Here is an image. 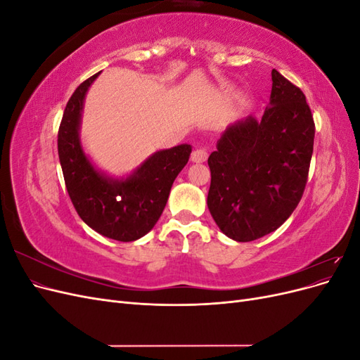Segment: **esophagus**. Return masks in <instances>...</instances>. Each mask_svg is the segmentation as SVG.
I'll return each instance as SVG.
<instances>
[{
    "mask_svg": "<svg viewBox=\"0 0 360 360\" xmlns=\"http://www.w3.org/2000/svg\"><path fill=\"white\" fill-rule=\"evenodd\" d=\"M207 158H209V153H207L205 148H197V150H193L191 160L195 163H202L207 160Z\"/></svg>",
    "mask_w": 360,
    "mask_h": 360,
    "instance_id": "1",
    "label": "esophagus"
}]
</instances>
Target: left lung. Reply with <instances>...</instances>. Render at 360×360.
<instances>
[{
  "label": "left lung",
  "instance_id": "left-lung-1",
  "mask_svg": "<svg viewBox=\"0 0 360 360\" xmlns=\"http://www.w3.org/2000/svg\"><path fill=\"white\" fill-rule=\"evenodd\" d=\"M270 103L228 127L209 156L207 205L221 231L252 242L284 224L302 200L314 150L315 124L297 85L271 70Z\"/></svg>",
  "mask_w": 360,
  "mask_h": 360
}]
</instances>
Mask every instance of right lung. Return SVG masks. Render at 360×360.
Returning <instances> with one entry per match:
<instances>
[{"instance_id":"right-lung-1","label":"right lung","mask_w":360,"mask_h":360,"mask_svg":"<svg viewBox=\"0 0 360 360\" xmlns=\"http://www.w3.org/2000/svg\"><path fill=\"white\" fill-rule=\"evenodd\" d=\"M97 75L79 84L61 118L58 156L64 183L75 210L86 225L114 240L134 242L159 221L172 183L188 163L192 148L181 144L158 151L122 181L103 177L85 158L78 138L84 96Z\"/></svg>"}]
</instances>
